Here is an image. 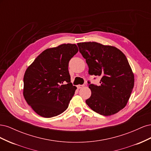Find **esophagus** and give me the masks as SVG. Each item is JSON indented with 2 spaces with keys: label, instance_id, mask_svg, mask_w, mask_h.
I'll list each match as a JSON object with an SVG mask.
<instances>
[{
  "label": "esophagus",
  "instance_id": "esophagus-1",
  "mask_svg": "<svg viewBox=\"0 0 151 151\" xmlns=\"http://www.w3.org/2000/svg\"><path fill=\"white\" fill-rule=\"evenodd\" d=\"M84 86H85V84H82V85L79 84V85H77V88H78V89H81V88H83V87H84Z\"/></svg>",
  "mask_w": 151,
  "mask_h": 151
}]
</instances>
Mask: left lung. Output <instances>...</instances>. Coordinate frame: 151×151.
Wrapping results in <instances>:
<instances>
[{
	"mask_svg": "<svg viewBox=\"0 0 151 151\" xmlns=\"http://www.w3.org/2000/svg\"><path fill=\"white\" fill-rule=\"evenodd\" d=\"M86 59L89 74L101 77L100 85L90 84L86 103L100 115L110 116L124 108L134 86V75L126 56L115 47L96 42L77 43Z\"/></svg>",
	"mask_w": 151,
	"mask_h": 151,
	"instance_id": "obj_1",
	"label": "left lung"
}]
</instances>
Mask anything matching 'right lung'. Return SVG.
<instances>
[{
    "mask_svg": "<svg viewBox=\"0 0 151 151\" xmlns=\"http://www.w3.org/2000/svg\"><path fill=\"white\" fill-rule=\"evenodd\" d=\"M77 52V45L70 43L48 48L27 68L23 96L41 116H56L68 108L77 89L70 83L68 62Z\"/></svg>",
    "mask_w": 151,
    "mask_h": 151,
    "instance_id": "right-lung-1",
    "label": "right lung"
}]
</instances>
